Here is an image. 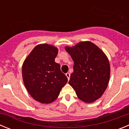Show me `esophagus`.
<instances>
[{
    "instance_id": "esophagus-1",
    "label": "esophagus",
    "mask_w": 129,
    "mask_h": 129,
    "mask_svg": "<svg viewBox=\"0 0 129 129\" xmlns=\"http://www.w3.org/2000/svg\"><path fill=\"white\" fill-rule=\"evenodd\" d=\"M66 76H67V78H68V80H69V79H70V74H69V73H67V74H66Z\"/></svg>"
}]
</instances>
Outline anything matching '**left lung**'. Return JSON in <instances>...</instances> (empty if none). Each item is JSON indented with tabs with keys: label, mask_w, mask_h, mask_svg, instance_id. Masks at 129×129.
<instances>
[{
	"label": "left lung",
	"mask_w": 129,
	"mask_h": 129,
	"mask_svg": "<svg viewBox=\"0 0 129 129\" xmlns=\"http://www.w3.org/2000/svg\"><path fill=\"white\" fill-rule=\"evenodd\" d=\"M65 50L74 61V72L68 83L81 100L94 102L103 95L108 86L110 72L108 58L89 41L81 42Z\"/></svg>",
	"instance_id": "left-lung-1"
}]
</instances>
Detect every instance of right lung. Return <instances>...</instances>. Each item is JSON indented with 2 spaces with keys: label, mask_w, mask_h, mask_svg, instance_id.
<instances>
[{
  "label": "right lung",
  "mask_w": 129,
  "mask_h": 129,
  "mask_svg": "<svg viewBox=\"0 0 129 129\" xmlns=\"http://www.w3.org/2000/svg\"><path fill=\"white\" fill-rule=\"evenodd\" d=\"M57 48L47 44L35 46L22 65V77L26 89L34 100L50 103L57 98L68 78L55 62Z\"/></svg>",
  "instance_id": "obj_1"
}]
</instances>
